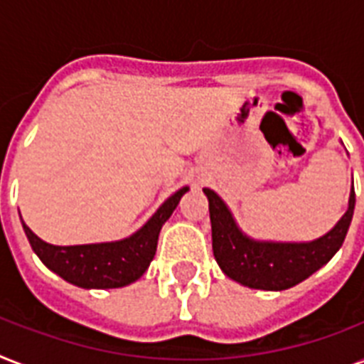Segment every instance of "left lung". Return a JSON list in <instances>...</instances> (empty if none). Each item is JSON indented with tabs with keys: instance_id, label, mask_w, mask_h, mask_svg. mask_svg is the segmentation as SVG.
<instances>
[{
	"instance_id": "left-lung-1",
	"label": "left lung",
	"mask_w": 364,
	"mask_h": 364,
	"mask_svg": "<svg viewBox=\"0 0 364 364\" xmlns=\"http://www.w3.org/2000/svg\"><path fill=\"white\" fill-rule=\"evenodd\" d=\"M210 200L211 238L217 264L230 279L251 289L283 291L304 282L333 259L342 247L355 210V191L338 225L323 238L310 243L255 242L240 232L230 211L211 188H204Z\"/></svg>"
}]
</instances>
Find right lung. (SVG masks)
I'll list each match as a JSON object with an SVG mask.
<instances>
[{"instance_id": "right-lung-1", "label": "right lung", "mask_w": 364, "mask_h": 364, "mask_svg": "<svg viewBox=\"0 0 364 364\" xmlns=\"http://www.w3.org/2000/svg\"><path fill=\"white\" fill-rule=\"evenodd\" d=\"M188 188L183 187L173 196L160 205L159 211L130 238L111 243H92V245H50L43 242L24 227L31 249L43 260V264L56 272L65 282L85 289H117L136 282L147 270L159 243L160 228L164 225L179 200Z\"/></svg>"}]
</instances>
